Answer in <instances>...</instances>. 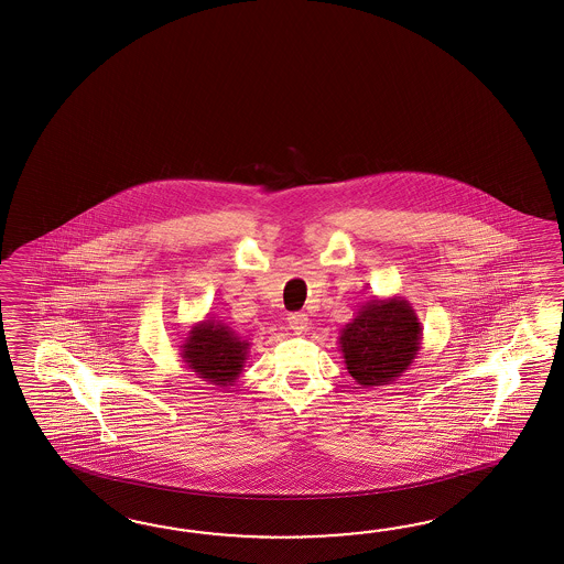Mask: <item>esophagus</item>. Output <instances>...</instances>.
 Listing matches in <instances>:
<instances>
[{
  "label": "esophagus",
  "instance_id": "1",
  "mask_svg": "<svg viewBox=\"0 0 564 564\" xmlns=\"http://www.w3.org/2000/svg\"><path fill=\"white\" fill-rule=\"evenodd\" d=\"M289 325L294 332H304L308 327V318L303 313H292L289 317Z\"/></svg>",
  "mask_w": 564,
  "mask_h": 564
}]
</instances>
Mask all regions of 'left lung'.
<instances>
[{
	"label": "left lung",
	"instance_id": "1",
	"mask_svg": "<svg viewBox=\"0 0 564 564\" xmlns=\"http://www.w3.org/2000/svg\"><path fill=\"white\" fill-rule=\"evenodd\" d=\"M423 329L417 313L401 296L370 299L339 332L347 372L364 387H384L417 358Z\"/></svg>",
	"mask_w": 564,
	"mask_h": 564
}]
</instances>
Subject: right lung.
<instances>
[{
	"label": "right lung",
	"instance_id": "add662e5",
	"mask_svg": "<svg viewBox=\"0 0 564 564\" xmlns=\"http://www.w3.org/2000/svg\"><path fill=\"white\" fill-rule=\"evenodd\" d=\"M249 346L229 323L206 317L192 325L188 337L180 346V356L189 372L208 384L227 389L243 375Z\"/></svg>",
	"mask_w": 564,
	"mask_h": 564
}]
</instances>
